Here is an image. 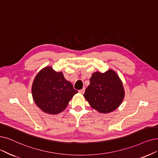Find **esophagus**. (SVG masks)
Listing matches in <instances>:
<instances>
[{
	"label": "esophagus",
	"instance_id": "1",
	"mask_svg": "<svg viewBox=\"0 0 158 158\" xmlns=\"http://www.w3.org/2000/svg\"><path fill=\"white\" fill-rule=\"evenodd\" d=\"M85 87H84L82 89H80V90H79L78 91H79V93H81V94H84V93H85Z\"/></svg>",
	"mask_w": 158,
	"mask_h": 158
}]
</instances>
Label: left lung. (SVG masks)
Wrapping results in <instances>:
<instances>
[{"instance_id":"1","label":"left lung","mask_w":158,"mask_h":158,"mask_svg":"<svg viewBox=\"0 0 158 158\" xmlns=\"http://www.w3.org/2000/svg\"><path fill=\"white\" fill-rule=\"evenodd\" d=\"M89 80L90 84L84 96L93 109L108 113L121 105L124 90L121 79L114 71L110 69L104 73H94Z\"/></svg>"}]
</instances>
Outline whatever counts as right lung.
Segmentation results:
<instances>
[{
	"instance_id": "add662e5",
	"label": "right lung",
	"mask_w": 158,
	"mask_h": 158,
	"mask_svg": "<svg viewBox=\"0 0 158 158\" xmlns=\"http://www.w3.org/2000/svg\"><path fill=\"white\" fill-rule=\"evenodd\" d=\"M77 93L63 73L51 67H46L37 73L31 86L35 104L43 111L52 115L64 111Z\"/></svg>"
}]
</instances>
